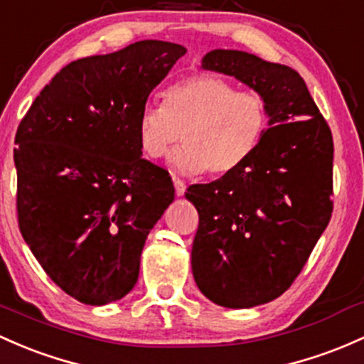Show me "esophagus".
I'll return each instance as SVG.
<instances>
[{
	"label": "esophagus",
	"instance_id": "obj_1",
	"mask_svg": "<svg viewBox=\"0 0 364 364\" xmlns=\"http://www.w3.org/2000/svg\"><path fill=\"white\" fill-rule=\"evenodd\" d=\"M173 186H175V194H177V196H183V193H186V182L181 181L178 177H173Z\"/></svg>",
	"mask_w": 364,
	"mask_h": 364
}]
</instances>
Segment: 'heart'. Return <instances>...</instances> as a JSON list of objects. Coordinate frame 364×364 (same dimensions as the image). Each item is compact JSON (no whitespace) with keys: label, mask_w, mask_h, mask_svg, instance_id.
I'll use <instances>...</instances> for the list:
<instances>
[{"label":"heart","mask_w":364,"mask_h":364,"mask_svg":"<svg viewBox=\"0 0 364 364\" xmlns=\"http://www.w3.org/2000/svg\"><path fill=\"white\" fill-rule=\"evenodd\" d=\"M269 111L264 97L212 74H194L163 92V105H146L136 119L144 154L163 158L181 173L224 175L243 165L264 139Z\"/></svg>","instance_id":"1"}]
</instances>
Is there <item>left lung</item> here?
I'll return each instance as SVG.
<instances>
[{"label": "left lung", "mask_w": 364, "mask_h": 364, "mask_svg": "<svg viewBox=\"0 0 364 364\" xmlns=\"http://www.w3.org/2000/svg\"><path fill=\"white\" fill-rule=\"evenodd\" d=\"M203 69L264 97L269 128L248 159L186 198L199 225L191 264L217 306L248 309L283 295L333 212V139L300 74L240 50H212Z\"/></svg>", "instance_id": "1"}]
</instances>
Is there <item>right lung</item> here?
Segmentation results:
<instances>
[{"label":"right lung","instance_id":"add662e5","mask_svg":"<svg viewBox=\"0 0 364 364\" xmlns=\"http://www.w3.org/2000/svg\"><path fill=\"white\" fill-rule=\"evenodd\" d=\"M183 53L144 40L74 60L17 128L22 237L50 279L88 306L132 291L147 234L175 198L168 171L142 158L136 119Z\"/></svg>","mask_w":364,"mask_h":364}]
</instances>
